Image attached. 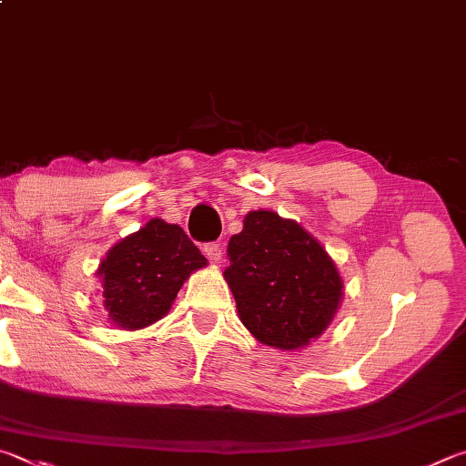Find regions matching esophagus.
I'll list each match as a JSON object with an SVG mask.
<instances>
[{
  "mask_svg": "<svg viewBox=\"0 0 466 466\" xmlns=\"http://www.w3.org/2000/svg\"><path fill=\"white\" fill-rule=\"evenodd\" d=\"M204 252H206V257H208L209 260H214V262H218L219 258H222V248H219V244H216V242L206 244Z\"/></svg>",
  "mask_w": 466,
  "mask_h": 466,
  "instance_id": "34e87169",
  "label": "esophagus"
}]
</instances>
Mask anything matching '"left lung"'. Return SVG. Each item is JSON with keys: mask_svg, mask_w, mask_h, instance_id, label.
I'll list each match as a JSON object with an SVG mask.
<instances>
[{"mask_svg": "<svg viewBox=\"0 0 466 466\" xmlns=\"http://www.w3.org/2000/svg\"><path fill=\"white\" fill-rule=\"evenodd\" d=\"M224 279L244 328L258 342L298 350L326 332L342 303L336 262L306 228L270 209L244 216L228 242Z\"/></svg>", "mask_w": 466, "mask_h": 466, "instance_id": "left-lung-1", "label": "left lung"}]
</instances>
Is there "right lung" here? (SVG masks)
<instances>
[{
  "instance_id": "1",
  "label": "right lung",
  "mask_w": 466,
  "mask_h": 466,
  "mask_svg": "<svg viewBox=\"0 0 466 466\" xmlns=\"http://www.w3.org/2000/svg\"><path fill=\"white\" fill-rule=\"evenodd\" d=\"M206 265L183 228L152 218L99 262V293L109 321L122 329L152 326L168 314L189 275Z\"/></svg>"
}]
</instances>
